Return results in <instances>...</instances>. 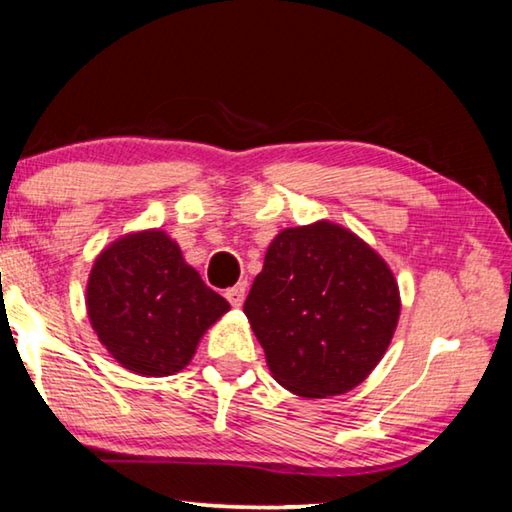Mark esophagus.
<instances>
[{
    "mask_svg": "<svg viewBox=\"0 0 512 512\" xmlns=\"http://www.w3.org/2000/svg\"><path fill=\"white\" fill-rule=\"evenodd\" d=\"M225 298L230 300L232 307H241L243 305V298H246V282H239V285H234L225 291Z\"/></svg>",
    "mask_w": 512,
    "mask_h": 512,
    "instance_id": "34e87169",
    "label": "esophagus"
}]
</instances>
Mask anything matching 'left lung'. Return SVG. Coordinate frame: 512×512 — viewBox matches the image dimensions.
Masks as SVG:
<instances>
[{
    "mask_svg": "<svg viewBox=\"0 0 512 512\" xmlns=\"http://www.w3.org/2000/svg\"><path fill=\"white\" fill-rule=\"evenodd\" d=\"M399 310L383 259L326 221L282 230L243 303L273 378L310 399L360 385L392 342Z\"/></svg>",
    "mask_w": 512,
    "mask_h": 512,
    "instance_id": "1",
    "label": "left lung"
}]
</instances>
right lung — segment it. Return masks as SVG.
Wrapping results in <instances>:
<instances>
[{
	"label": "right lung",
	"instance_id": "1",
	"mask_svg": "<svg viewBox=\"0 0 512 512\" xmlns=\"http://www.w3.org/2000/svg\"><path fill=\"white\" fill-rule=\"evenodd\" d=\"M86 307L100 342L125 369L170 376L189 364L230 303L184 262L168 234L150 230L127 234L95 259Z\"/></svg>",
	"mask_w": 512,
	"mask_h": 512
}]
</instances>
